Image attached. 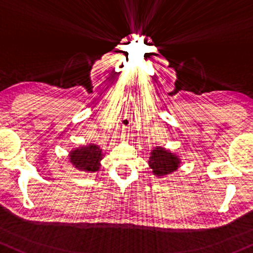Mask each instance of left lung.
<instances>
[{
    "instance_id": "obj_1",
    "label": "left lung",
    "mask_w": 253,
    "mask_h": 253,
    "mask_svg": "<svg viewBox=\"0 0 253 253\" xmlns=\"http://www.w3.org/2000/svg\"><path fill=\"white\" fill-rule=\"evenodd\" d=\"M148 163L154 175L165 176L177 170L178 165H180V158L175 154L170 153L169 151H165L164 148L157 147L151 153Z\"/></svg>"
}]
</instances>
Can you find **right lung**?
Returning a JSON list of instances; mask_svg holds the SVG:
<instances>
[{
    "label": "right lung",
    "mask_w": 253,
    "mask_h": 253,
    "mask_svg": "<svg viewBox=\"0 0 253 253\" xmlns=\"http://www.w3.org/2000/svg\"><path fill=\"white\" fill-rule=\"evenodd\" d=\"M101 152V149L95 145L77 148L70 153V162L80 170L97 171L100 167V160L102 159Z\"/></svg>",
    "instance_id": "obj_1"
}]
</instances>
